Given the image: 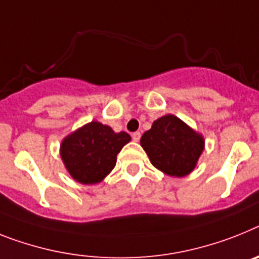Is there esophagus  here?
I'll return each instance as SVG.
<instances>
[{
  "instance_id": "1",
  "label": "esophagus",
  "mask_w": 259,
  "mask_h": 259,
  "mask_svg": "<svg viewBox=\"0 0 259 259\" xmlns=\"http://www.w3.org/2000/svg\"><path fill=\"white\" fill-rule=\"evenodd\" d=\"M132 137H133V140L136 141V142H138V141L141 140V133L140 132H136V133H133V136Z\"/></svg>"
}]
</instances>
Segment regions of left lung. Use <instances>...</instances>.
<instances>
[{
	"mask_svg": "<svg viewBox=\"0 0 259 259\" xmlns=\"http://www.w3.org/2000/svg\"><path fill=\"white\" fill-rule=\"evenodd\" d=\"M141 146L154 167L170 177L182 178L196 167L204 138L177 116L166 114L143 133Z\"/></svg>",
	"mask_w": 259,
	"mask_h": 259,
	"instance_id": "8db88e82",
	"label": "left lung"
}]
</instances>
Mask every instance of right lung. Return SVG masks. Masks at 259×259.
Returning a JSON list of instances; mask_svg holds the SVG:
<instances>
[{"mask_svg": "<svg viewBox=\"0 0 259 259\" xmlns=\"http://www.w3.org/2000/svg\"><path fill=\"white\" fill-rule=\"evenodd\" d=\"M130 140L125 132L116 133L110 126L92 121L62 141L60 156L76 182L97 184L114 168L117 154Z\"/></svg>", "mask_w": 259, "mask_h": 259, "instance_id": "obj_1", "label": "right lung"}]
</instances>
